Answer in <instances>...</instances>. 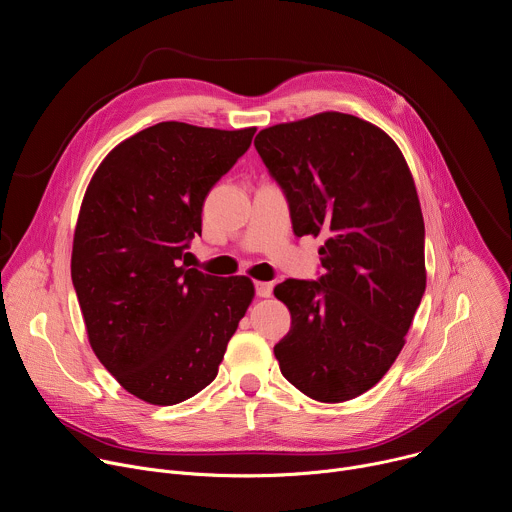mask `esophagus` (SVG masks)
I'll return each instance as SVG.
<instances>
[{"mask_svg":"<svg viewBox=\"0 0 512 512\" xmlns=\"http://www.w3.org/2000/svg\"><path fill=\"white\" fill-rule=\"evenodd\" d=\"M255 291H257L259 298H269L271 291H273V283H269V281H257V283H255Z\"/></svg>","mask_w":512,"mask_h":512,"instance_id":"34e87169","label":"esophagus"}]
</instances>
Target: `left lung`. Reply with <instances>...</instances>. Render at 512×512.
<instances>
[{
	"label": "left lung",
	"mask_w": 512,
	"mask_h": 512,
	"mask_svg": "<svg viewBox=\"0 0 512 512\" xmlns=\"http://www.w3.org/2000/svg\"><path fill=\"white\" fill-rule=\"evenodd\" d=\"M255 148L287 196L294 233L326 237L318 281L273 289L291 314L273 348L281 375L320 403L354 399L391 369L425 291L411 170L381 127L338 111L261 129Z\"/></svg>",
	"instance_id": "8db88e82"
}]
</instances>
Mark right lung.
<instances>
[{"instance_id":"right-lung-1","label":"right lung","mask_w":512,"mask_h":512,"mask_svg":"<svg viewBox=\"0 0 512 512\" xmlns=\"http://www.w3.org/2000/svg\"><path fill=\"white\" fill-rule=\"evenodd\" d=\"M255 131L162 121L115 145L87 186L72 285L93 352L145 403L176 405L210 385L253 302L249 277L180 261L202 231L206 194Z\"/></svg>"}]
</instances>
